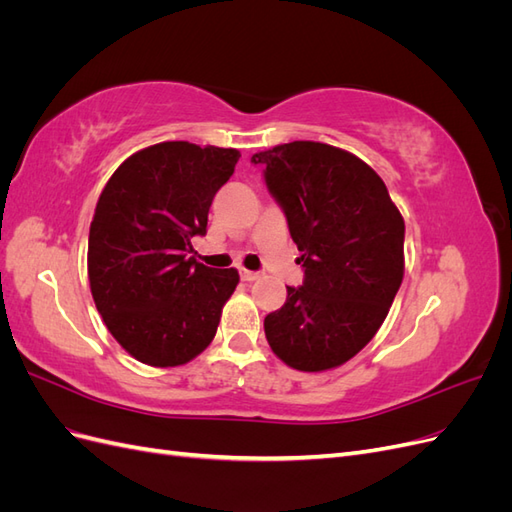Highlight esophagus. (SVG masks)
I'll list each match as a JSON object with an SVG mask.
<instances>
[{
    "label": "esophagus",
    "mask_w": 512,
    "mask_h": 512,
    "mask_svg": "<svg viewBox=\"0 0 512 512\" xmlns=\"http://www.w3.org/2000/svg\"><path fill=\"white\" fill-rule=\"evenodd\" d=\"M241 280H243V282H254V280H258V273L243 269V271H241Z\"/></svg>",
    "instance_id": "obj_1"
}]
</instances>
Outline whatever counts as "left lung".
<instances>
[{"instance_id": "left-lung-1", "label": "left lung", "mask_w": 512, "mask_h": 512, "mask_svg": "<svg viewBox=\"0 0 512 512\" xmlns=\"http://www.w3.org/2000/svg\"><path fill=\"white\" fill-rule=\"evenodd\" d=\"M286 213L305 269L265 318L277 359L299 371L344 365L378 333L404 280V218L384 181L354 153L294 141L252 156Z\"/></svg>"}]
</instances>
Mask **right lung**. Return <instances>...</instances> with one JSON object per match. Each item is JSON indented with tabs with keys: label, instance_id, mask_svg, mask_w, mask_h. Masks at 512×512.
<instances>
[{
	"label": "right lung",
	"instance_id": "1",
	"mask_svg": "<svg viewBox=\"0 0 512 512\" xmlns=\"http://www.w3.org/2000/svg\"><path fill=\"white\" fill-rule=\"evenodd\" d=\"M241 153L166 141L145 147L106 181L89 226L91 297L117 344L151 367L203 352L239 284L237 269L196 262L211 200Z\"/></svg>",
	"mask_w": 512,
	"mask_h": 512
}]
</instances>
